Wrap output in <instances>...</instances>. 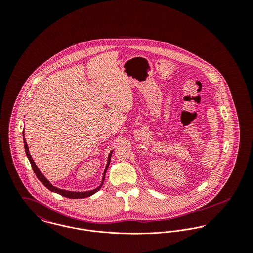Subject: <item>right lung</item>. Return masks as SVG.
Here are the masks:
<instances>
[{
    "instance_id": "right-lung-1",
    "label": "right lung",
    "mask_w": 253,
    "mask_h": 253,
    "mask_svg": "<svg viewBox=\"0 0 253 253\" xmlns=\"http://www.w3.org/2000/svg\"><path fill=\"white\" fill-rule=\"evenodd\" d=\"M23 141H24V148H25L26 156H27V158H28V160H29V162H30V164H31V167H32V169H33V170H34V172H35L38 179L41 181L49 191L54 192V193H57V194H59V195H61V196H63V197H66V198H69V199H83V198H87V197L93 195L94 193H96L97 191H99L100 188H101V186L103 185L104 179H105V173H106V170H107V169H108L110 160H111V155H112L113 152H111V153L109 154L108 162H107V165H106V168H105V170H104L102 182H101V184H100L96 189L90 190V191H86V192H72V191H66V190H62V189H58V188L54 187L49 181L47 180V179L41 173L40 169H38L36 164L34 163L32 157H31V155H30V153H29L28 145L26 143V140H25V137H24V130H23Z\"/></svg>"
}]
</instances>
